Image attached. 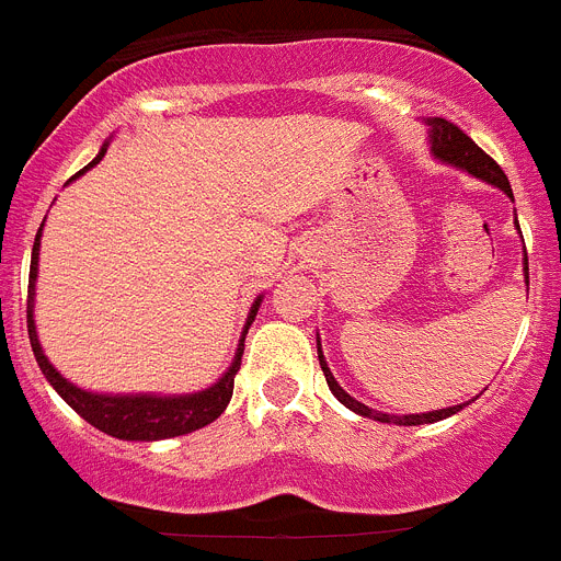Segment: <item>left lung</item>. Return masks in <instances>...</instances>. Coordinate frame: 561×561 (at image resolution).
<instances>
[{"label": "left lung", "mask_w": 561, "mask_h": 561, "mask_svg": "<svg viewBox=\"0 0 561 561\" xmlns=\"http://www.w3.org/2000/svg\"><path fill=\"white\" fill-rule=\"evenodd\" d=\"M424 123L430 126V151H433L435 160L447 162V165H453V168H460V171L472 173V176H478V180L489 182V185H494V187H500V191H503L505 196L514 202L512 185H508V180H505L503 168H500L497 162H494L492 157L483 151V148H478V142H474L472 137H466V134L460 131L455 123L444 121V117H427ZM514 219H517V213H514ZM517 230H519V225H517ZM523 270H525V277H528V255H523ZM317 356H320V368H323L331 393H334L336 399L345 404V408L354 410L356 415H365V419L381 421V424H399V427H415V424H435V421H444V419H449V415L460 413L466 404H472V401L478 399V396H474L472 401H463V404H455V408L430 410V413H413V415L381 413V410H374V408H368V404H362V401H356L354 396H348L345 390L340 388V381L334 379V374H331V368H329V362H325V356H323V348H320V336H317Z\"/></svg>", "instance_id": "1"}]
</instances>
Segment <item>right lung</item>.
<instances>
[{
	"label": "right lung",
	"instance_id": "1",
	"mask_svg": "<svg viewBox=\"0 0 561 561\" xmlns=\"http://www.w3.org/2000/svg\"><path fill=\"white\" fill-rule=\"evenodd\" d=\"M106 153V142L98 151V157L89 162L83 171H78V176L95 168ZM72 176V180H78ZM44 227V225H42ZM42 227L36 232V241H33V261H30V286H27V334H30V348L36 354L38 368H42L44 379L56 388V393L67 401L69 408L76 410L83 421H89L92 427H98L101 433L112 435V438L121 440H162V438H176V435H187L193 430L207 427L210 421L219 419L227 410L232 399V381H236L238 368H241V354H244V340L247 331H250L252 320H255L257 309H261V300L264 295L255 297V304L250 306V314H247L244 331H241V340H238L236 356H232L230 368L221 374L219 381H213L210 388L196 390V393H92V390H83L78 385H72L69 379H64L53 362L44 356L42 342L36 334V320H33V311H36V277H38V247H42Z\"/></svg>",
	"mask_w": 561,
	"mask_h": 561
}]
</instances>
